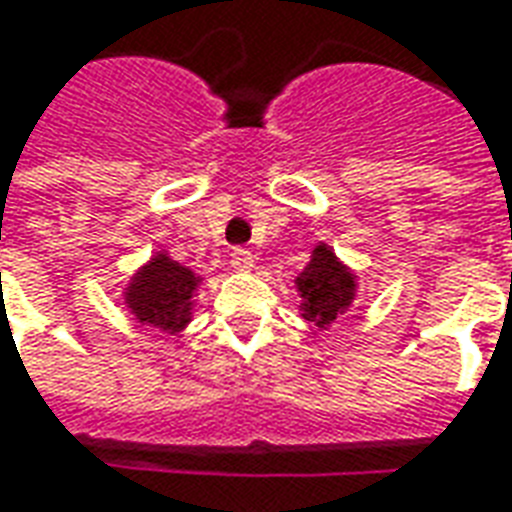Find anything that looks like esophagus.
Here are the masks:
<instances>
[{
    "label": "esophagus",
    "instance_id": "34e87169",
    "mask_svg": "<svg viewBox=\"0 0 512 512\" xmlns=\"http://www.w3.org/2000/svg\"><path fill=\"white\" fill-rule=\"evenodd\" d=\"M230 266L235 271H252L255 268V255L252 252H246V249H233V255H230Z\"/></svg>",
    "mask_w": 512,
    "mask_h": 512
}]
</instances>
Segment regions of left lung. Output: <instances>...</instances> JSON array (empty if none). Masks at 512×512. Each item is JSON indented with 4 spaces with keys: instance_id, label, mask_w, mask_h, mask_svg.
<instances>
[{
    "instance_id": "8db88e82",
    "label": "left lung",
    "mask_w": 512,
    "mask_h": 512,
    "mask_svg": "<svg viewBox=\"0 0 512 512\" xmlns=\"http://www.w3.org/2000/svg\"><path fill=\"white\" fill-rule=\"evenodd\" d=\"M293 285L301 299V318L321 332L354 307L359 293V277L323 241L312 249L310 263L293 279Z\"/></svg>"
}]
</instances>
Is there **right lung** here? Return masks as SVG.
I'll list each match as a JSON object with an SVG mask.
<instances>
[{"label": "right lung", "mask_w": 512, "mask_h": 512, "mask_svg": "<svg viewBox=\"0 0 512 512\" xmlns=\"http://www.w3.org/2000/svg\"><path fill=\"white\" fill-rule=\"evenodd\" d=\"M202 285L200 274L189 266H180L169 252H156L145 266L136 268V274L123 288V301L136 323L156 326L158 332L178 334L194 318L197 290Z\"/></svg>", "instance_id": "add662e5"}]
</instances>
